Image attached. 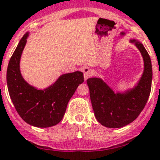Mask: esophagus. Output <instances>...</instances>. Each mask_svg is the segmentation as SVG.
Listing matches in <instances>:
<instances>
[{
  "mask_svg": "<svg viewBox=\"0 0 160 160\" xmlns=\"http://www.w3.org/2000/svg\"><path fill=\"white\" fill-rule=\"evenodd\" d=\"M83 73H84V79H85L86 81V80H87L89 78H91V76H92V74H93V71H92V69H91V68H89V67H85V68L83 69Z\"/></svg>",
  "mask_w": 160,
  "mask_h": 160,
  "instance_id": "1",
  "label": "esophagus"
}]
</instances>
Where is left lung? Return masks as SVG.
<instances>
[{
	"label": "left lung",
	"instance_id": "left-lung-1",
	"mask_svg": "<svg viewBox=\"0 0 160 160\" xmlns=\"http://www.w3.org/2000/svg\"><path fill=\"white\" fill-rule=\"evenodd\" d=\"M144 61L141 78L133 88L115 93L99 78L87 79L91 104L97 121L108 128H121L133 122L142 111L151 90L152 65L148 52L137 39H131Z\"/></svg>",
	"mask_w": 160,
	"mask_h": 160
}]
</instances>
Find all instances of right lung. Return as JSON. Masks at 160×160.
I'll return each instance as SVG.
<instances>
[{
    "instance_id": "right-lung-1",
    "label": "right lung",
    "mask_w": 160,
    "mask_h": 160,
    "mask_svg": "<svg viewBox=\"0 0 160 160\" xmlns=\"http://www.w3.org/2000/svg\"><path fill=\"white\" fill-rule=\"evenodd\" d=\"M29 32L23 35L9 60L6 73L9 96L23 121L32 126L48 128L62 120L67 104L84 82L82 72L61 75L52 85L38 90L27 82L20 72V59Z\"/></svg>"
}]
</instances>
